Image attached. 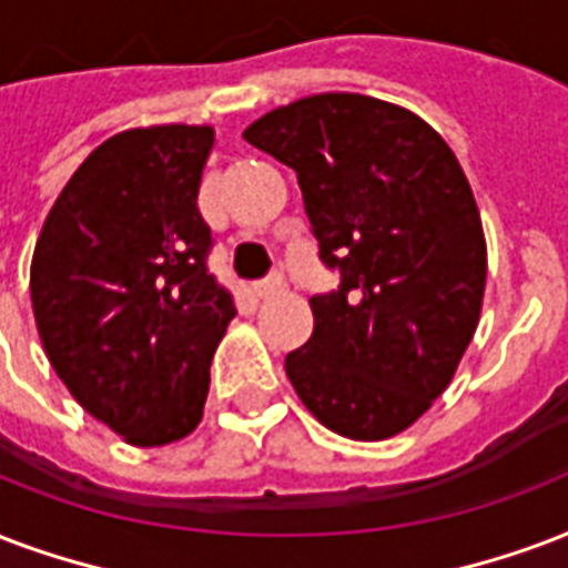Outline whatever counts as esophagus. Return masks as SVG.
I'll return each mask as SVG.
<instances>
[{
  "instance_id": "1",
  "label": "esophagus",
  "mask_w": 568,
  "mask_h": 568,
  "mask_svg": "<svg viewBox=\"0 0 568 568\" xmlns=\"http://www.w3.org/2000/svg\"><path fill=\"white\" fill-rule=\"evenodd\" d=\"M283 274H274L267 276V280H262V283L253 285V294L258 297V301H265V297H274L276 292H283Z\"/></svg>"
}]
</instances>
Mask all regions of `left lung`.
Instances as JSON below:
<instances>
[{
  "label": "left lung",
  "instance_id": "8db88e82",
  "mask_svg": "<svg viewBox=\"0 0 568 568\" xmlns=\"http://www.w3.org/2000/svg\"><path fill=\"white\" fill-rule=\"evenodd\" d=\"M244 140L297 172L342 276L310 297L313 336L285 375L342 438L399 435L449 387L483 310L486 235L456 154L405 106L352 92L271 110Z\"/></svg>",
  "mask_w": 568,
  "mask_h": 568
}]
</instances>
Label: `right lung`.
Listing matches in <instances>:
<instances>
[{
	"mask_svg": "<svg viewBox=\"0 0 568 568\" xmlns=\"http://www.w3.org/2000/svg\"><path fill=\"white\" fill-rule=\"evenodd\" d=\"M207 124L115 133L82 160L43 220L32 310L71 396L133 444L187 438L205 410L211 357L235 318L207 274L199 214Z\"/></svg>",
	"mask_w": 568,
	"mask_h": 568,
	"instance_id": "right-lung-1",
	"label": "right lung"
}]
</instances>
